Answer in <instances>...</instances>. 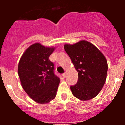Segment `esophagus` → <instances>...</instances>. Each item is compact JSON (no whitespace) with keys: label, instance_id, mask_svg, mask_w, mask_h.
Here are the masks:
<instances>
[{"label":"esophagus","instance_id":"esophagus-1","mask_svg":"<svg viewBox=\"0 0 125 125\" xmlns=\"http://www.w3.org/2000/svg\"><path fill=\"white\" fill-rule=\"evenodd\" d=\"M62 77H63V78H66V73H64L62 74Z\"/></svg>","mask_w":125,"mask_h":125}]
</instances>
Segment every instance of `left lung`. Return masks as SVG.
<instances>
[{"mask_svg":"<svg viewBox=\"0 0 125 125\" xmlns=\"http://www.w3.org/2000/svg\"><path fill=\"white\" fill-rule=\"evenodd\" d=\"M66 53L78 71V83L70 87L73 94L82 101L96 96L106 79L108 63L106 57L92 43L81 41L64 46Z\"/></svg>","mask_w":125,"mask_h":125,"instance_id":"1","label":"left lung"}]
</instances>
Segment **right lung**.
Listing matches in <instances>:
<instances>
[{
  "instance_id": "1",
  "label": "right lung",
  "mask_w": 125,
  "mask_h": 125,
  "mask_svg": "<svg viewBox=\"0 0 125 125\" xmlns=\"http://www.w3.org/2000/svg\"><path fill=\"white\" fill-rule=\"evenodd\" d=\"M54 49L35 43L25 50L19 62L22 86L37 103H48L56 96L60 80L54 73V64L49 59Z\"/></svg>"
}]
</instances>
